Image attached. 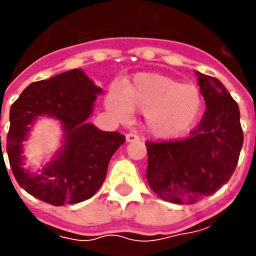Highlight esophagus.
Returning <instances> with one entry per match:
<instances>
[{
  "label": "esophagus",
  "instance_id": "esophagus-1",
  "mask_svg": "<svg viewBox=\"0 0 256 256\" xmlns=\"http://www.w3.org/2000/svg\"><path fill=\"white\" fill-rule=\"evenodd\" d=\"M126 140L128 142H136V140H140V136L136 134H132V132H128L126 134Z\"/></svg>",
  "mask_w": 256,
  "mask_h": 256
}]
</instances>
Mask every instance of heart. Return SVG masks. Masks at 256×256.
Masks as SVG:
<instances>
[{"label":"heart","instance_id":"obj_1","mask_svg":"<svg viewBox=\"0 0 256 256\" xmlns=\"http://www.w3.org/2000/svg\"><path fill=\"white\" fill-rule=\"evenodd\" d=\"M108 110L124 120L132 110L144 112L152 136L171 140L188 132L202 110L198 88L168 76L140 73L124 88H112L106 98Z\"/></svg>","mask_w":256,"mask_h":256}]
</instances>
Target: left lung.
I'll list each match as a JSON object with an SVG mask.
<instances>
[{"label": "left lung", "mask_w": 256, "mask_h": 256, "mask_svg": "<svg viewBox=\"0 0 256 256\" xmlns=\"http://www.w3.org/2000/svg\"><path fill=\"white\" fill-rule=\"evenodd\" d=\"M196 73L206 112L188 138L146 142V176L160 198L191 204L230 180L243 146L238 104L219 80Z\"/></svg>", "instance_id": "left-lung-1"}]
</instances>
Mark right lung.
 Wrapping results in <instances>:
<instances>
[{"instance_id": "1", "label": "right lung", "mask_w": 256, "mask_h": 256, "mask_svg": "<svg viewBox=\"0 0 256 256\" xmlns=\"http://www.w3.org/2000/svg\"><path fill=\"white\" fill-rule=\"evenodd\" d=\"M100 92L102 88L94 85L81 69H73L30 84L12 104L6 152L14 178L30 195L53 206H62L84 202L102 186L108 162L124 144V136L102 132L88 124ZM41 115L62 122L64 148L40 174H33L22 168V142Z\"/></svg>"}]
</instances>
